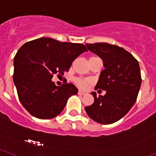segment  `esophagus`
I'll use <instances>...</instances> for the list:
<instances>
[{"instance_id": "34e87169", "label": "esophagus", "mask_w": 156, "mask_h": 156, "mask_svg": "<svg viewBox=\"0 0 156 156\" xmlns=\"http://www.w3.org/2000/svg\"><path fill=\"white\" fill-rule=\"evenodd\" d=\"M78 94L81 95V96H83V95H85V93H84V92L81 91V90H79L78 92Z\"/></svg>"}]
</instances>
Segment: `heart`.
<instances>
[{"label":"heart","mask_w":156,"mask_h":156,"mask_svg":"<svg viewBox=\"0 0 156 156\" xmlns=\"http://www.w3.org/2000/svg\"><path fill=\"white\" fill-rule=\"evenodd\" d=\"M75 83H76L77 86L79 87L80 88H82V89H86L90 84L89 81L81 79V78H76V79L75 80Z\"/></svg>","instance_id":"obj_1"}]
</instances>
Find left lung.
<instances>
[{
    "label": "left lung",
    "instance_id": "left-lung-1",
    "mask_svg": "<svg viewBox=\"0 0 156 156\" xmlns=\"http://www.w3.org/2000/svg\"><path fill=\"white\" fill-rule=\"evenodd\" d=\"M86 46L103 60L105 69L100 74L95 90L99 88L106 93L96 96V92L92 93L94 102L85 107V111L99 123H114L129 112L137 100L141 85L138 61L132 54L115 45L98 42Z\"/></svg>",
    "mask_w": 156,
    "mask_h": 156
}]
</instances>
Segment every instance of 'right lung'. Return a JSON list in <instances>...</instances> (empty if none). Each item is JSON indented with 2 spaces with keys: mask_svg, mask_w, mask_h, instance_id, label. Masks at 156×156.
I'll return each mask as SVG.
<instances>
[{
  "mask_svg": "<svg viewBox=\"0 0 156 156\" xmlns=\"http://www.w3.org/2000/svg\"><path fill=\"white\" fill-rule=\"evenodd\" d=\"M87 51L83 44L46 37L26 42L19 49L14 57L13 81L19 101L31 115L48 119L61 113L78 89L73 83L57 87L51 78L69 72L74 60Z\"/></svg>",
  "mask_w": 156,
  "mask_h": 156,
  "instance_id": "1",
  "label": "right lung"
}]
</instances>
